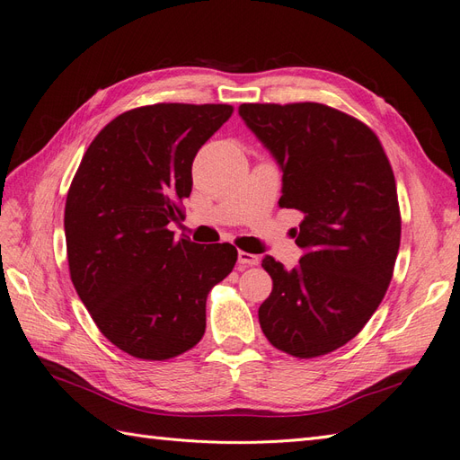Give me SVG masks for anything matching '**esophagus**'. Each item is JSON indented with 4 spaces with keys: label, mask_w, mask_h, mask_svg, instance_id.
Here are the masks:
<instances>
[{
    "label": "esophagus",
    "mask_w": 460,
    "mask_h": 460,
    "mask_svg": "<svg viewBox=\"0 0 460 460\" xmlns=\"http://www.w3.org/2000/svg\"><path fill=\"white\" fill-rule=\"evenodd\" d=\"M238 263L242 267H253L259 265V257L253 253H245V252H238Z\"/></svg>",
    "instance_id": "34e87169"
}]
</instances>
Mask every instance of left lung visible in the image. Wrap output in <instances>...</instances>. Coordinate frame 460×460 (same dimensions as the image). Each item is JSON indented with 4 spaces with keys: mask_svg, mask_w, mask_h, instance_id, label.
Instances as JSON below:
<instances>
[{
    "mask_svg": "<svg viewBox=\"0 0 460 460\" xmlns=\"http://www.w3.org/2000/svg\"><path fill=\"white\" fill-rule=\"evenodd\" d=\"M238 114L282 172L279 207L304 215V255L287 269L267 255L272 292L259 307L279 350L314 358L364 329L389 288L401 245L394 176L376 133L315 104H242Z\"/></svg>",
    "mask_w": 460,
    "mask_h": 460,
    "instance_id": "obj_1",
    "label": "left lung"
}]
</instances>
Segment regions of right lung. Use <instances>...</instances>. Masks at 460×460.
Listing matches in <instances>:
<instances>
[{
  "label": "right lung",
  "mask_w": 460,
  "mask_h": 460,
  "mask_svg": "<svg viewBox=\"0 0 460 460\" xmlns=\"http://www.w3.org/2000/svg\"><path fill=\"white\" fill-rule=\"evenodd\" d=\"M228 104H155L111 119L81 160L66 201L73 287L119 350L168 359L201 341L207 296L238 259L230 243L176 240L197 151Z\"/></svg>",
  "instance_id": "add662e5"
}]
</instances>
